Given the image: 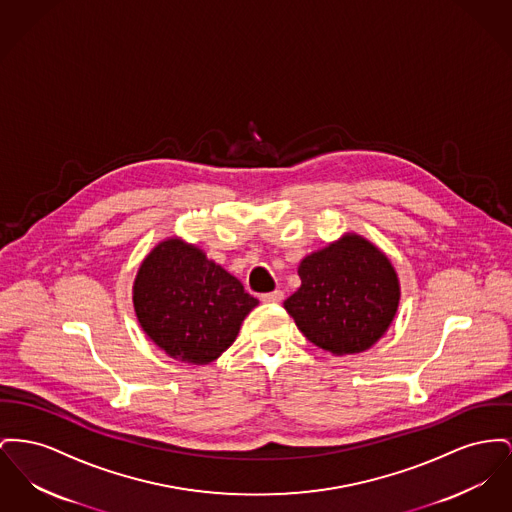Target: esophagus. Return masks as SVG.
<instances>
[{
	"mask_svg": "<svg viewBox=\"0 0 512 512\" xmlns=\"http://www.w3.org/2000/svg\"><path fill=\"white\" fill-rule=\"evenodd\" d=\"M261 300L265 303H278V301L284 300V292L282 290H274V292H267L261 296Z\"/></svg>",
	"mask_w": 512,
	"mask_h": 512,
	"instance_id": "obj_1",
	"label": "esophagus"
}]
</instances>
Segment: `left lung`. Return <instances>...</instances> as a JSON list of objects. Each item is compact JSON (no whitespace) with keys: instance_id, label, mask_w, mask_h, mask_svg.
I'll return each instance as SVG.
<instances>
[{"instance_id":"1","label":"left lung","mask_w":512,"mask_h":512,"mask_svg":"<svg viewBox=\"0 0 512 512\" xmlns=\"http://www.w3.org/2000/svg\"><path fill=\"white\" fill-rule=\"evenodd\" d=\"M284 309L303 336L336 356L373 346L394 319L400 288L389 259L360 236L307 255Z\"/></svg>"}]
</instances>
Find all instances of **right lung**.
<instances>
[{
  "instance_id": "obj_1",
  "label": "right lung",
  "mask_w": 512,
  "mask_h": 512,
  "mask_svg": "<svg viewBox=\"0 0 512 512\" xmlns=\"http://www.w3.org/2000/svg\"><path fill=\"white\" fill-rule=\"evenodd\" d=\"M133 303L158 348L176 360L205 365L232 346L241 321L259 301L201 249L168 240L143 261Z\"/></svg>"
}]
</instances>
